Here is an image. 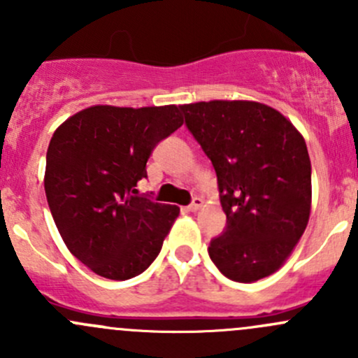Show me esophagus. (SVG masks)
<instances>
[{"label":"esophagus","mask_w":358,"mask_h":358,"mask_svg":"<svg viewBox=\"0 0 358 358\" xmlns=\"http://www.w3.org/2000/svg\"><path fill=\"white\" fill-rule=\"evenodd\" d=\"M201 206H202V199H201V197H194L192 202H190L189 208H187V209H189L190 213H196V211H199Z\"/></svg>","instance_id":"obj_1"}]
</instances>
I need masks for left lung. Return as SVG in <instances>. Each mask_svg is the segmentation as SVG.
<instances>
[{
	"label": "left lung",
	"mask_w": 358,
	"mask_h": 358,
	"mask_svg": "<svg viewBox=\"0 0 358 358\" xmlns=\"http://www.w3.org/2000/svg\"><path fill=\"white\" fill-rule=\"evenodd\" d=\"M211 159L227 225L208 252L236 282L275 272L308 223L312 166L298 129L280 112L246 100L180 106Z\"/></svg>",
	"instance_id": "left-lung-1"
}]
</instances>
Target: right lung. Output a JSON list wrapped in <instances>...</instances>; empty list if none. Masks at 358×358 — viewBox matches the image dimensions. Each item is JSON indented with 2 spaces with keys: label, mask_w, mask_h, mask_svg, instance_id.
Segmentation results:
<instances>
[{
  "label": "right lung",
  "mask_w": 358,
  "mask_h": 358,
  "mask_svg": "<svg viewBox=\"0 0 358 358\" xmlns=\"http://www.w3.org/2000/svg\"><path fill=\"white\" fill-rule=\"evenodd\" d=\"M183 124L176 106H95L57 128L45 192L69 251L110 280L140 275L157 258L180 208L140 196L147 161Z\"/></svg>",
  "instance_id": "right-lung-1"
}]
</instances>
